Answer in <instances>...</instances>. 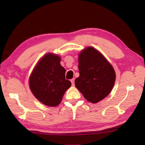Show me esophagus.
<instances>
[{
  "mask_svg": "<svg viewBox=\"0 0 145 145\" xmlns=\"http://www.w3.org/2000/svg\"><path fill=\"white\" fill-rule=\"evenodd\" d=\"M71 82H72V84L73 86H74V84H75V78H72V79H71Z\"/></svg>",
  "mask_w": 145,
  "mask_h": 145,
  "instance_id": "obj_1",
  "label": "esophagus"
}]
</instances>
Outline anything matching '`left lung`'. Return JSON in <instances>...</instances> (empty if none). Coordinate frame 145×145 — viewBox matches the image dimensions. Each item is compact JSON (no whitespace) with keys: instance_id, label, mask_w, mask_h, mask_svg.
<instances>
[{"instance_id":"obj_1","label":"left lung","mask_w":145,"mask_h":145,"mask_svg":"<svg viewBox=\"0 0 145 145\" xmlns=\"http://www.w3.org/2000/svg\"><path fill=\"white\" fill-rule=\"evenodd\" d=\"M79 77L75 80L76 88L93 104L100 102L111 93L116 73L112 65L101 53L88 46L78 56Z\"/></svg>"}]
</instances>
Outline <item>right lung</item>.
Instances as JSON below:
<instances>
[{"label": "right lung", "mask_w": 145, "mask_h": 145, "mask_svg": "<svg viewBox=\"0 0 145 145\" xmlns=\"http://www.w3.org/2000/svg\"><path fill=\"white\" fill-rule=\"evenodd\" d=\"M58 55L48 53L39 61L29 78V87L34 96L47 106L60 104L71 82L65 78L66 70Z\"/></svg>", "instance_id": "1"}]
</instances>
